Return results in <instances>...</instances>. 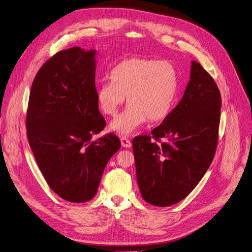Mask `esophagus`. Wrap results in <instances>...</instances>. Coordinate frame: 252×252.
<instances>
[{
  "label": "esophagus",
  "instance_id": "obj_1",
  "mask_svg": "<svg viewBox=\"0 0 252 252\" xmlns=\"http://www.w3.org/2000/svg\"><path fill=\"white\" fill-rule=\"evenodd\" d=\"M121 145L123 148H130L131 147V142L127 137H121Z\"/></svg>",
  "mask_w": 252,
  "mask_h": 252
}]
</instances>
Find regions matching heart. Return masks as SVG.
I'll use <instances>...</instances> for the list:
<instances>
[{
	"label": "heart",
	"mask_w": 252,
	"mask_h": 252,
	"mask_svg": "<svg viewBox=\"0 0 252 252\" xmlns=\"http://www.w3.org/2000/svg\"><path fill=\"white\" fill-rule=\"evenodd\" d=\"M112 82L100 85L97 91L99 108L106 116H115L126 97L130 104L112 123L113 131L128 135L145 124L165 120L174 107L179 79L176 67L165 60L131 58L118 64Z\"/></svg>",
	"instance_id": "obj_1"
}]
</instances>
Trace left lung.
<instances>
[{"label": "left lung", "instance_id": "1", "mask_svg": "<svg viewBox=\"0 0 252 252\" xmlns=\"http://www.w3.org/2000/svg\"><path fill=\"white\" fill-rule=\"evenodd\" d=\"M220 107L214 79L192 61L190 79L178 105L152 130V135L132 140L137 184L147 203L172 206L195 188L215 155Z\"/></svg>", "mask_w": 252, "mask_h": 252}]
</instances>
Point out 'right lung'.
<instances>
[{
  "mask_svg": "<svg viewBox=\"0 0 252 252\" xmlns=\"http://www.w3.org/2000/svg\"><path fill=\"white\" fill-rule=\"evenodd\" d=\"M96 49L71 47L40 68L32 84L27 134L39 169L67 202L92 199L103 170L121 147L115 134L96 140L105 127L95 86Z\"/></svg>",
  "mask_w": 252,
  "mask_h": 252,
  "instance_id": "add662e5",
  "label": "right lung"
}]
</instances>
